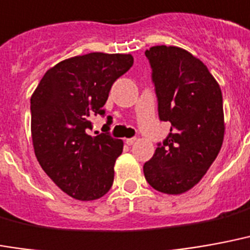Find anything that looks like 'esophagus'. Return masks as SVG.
I'll return each mask as SVG.
<instances>
[{"label":"esophagus","mask_w":250,"mask_h":250,"mask_svg":"<svg viewBox=\"0 0 250 250\" xmlns=\"http://www.w3.org/2000/svg\"><path fill=\"white\" fill-rule=\"evenodd\" d=\"M125 143L128 146H132V144L136 143V138H130V139H125Z\"/></svg>","instance_id":"34e87169"}]
</instances>
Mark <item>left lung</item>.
<instances>
[{
	"label": "left lung",
	"mask_w": 250,
	"mask_h": 250,
	"mask_svg": "<svg viewBox=\"0 0 250 250\" xmlns=\"http://www.w3.org/2000/svg\"><path fill=\"white\" fill-rule=\"evenodd\" d=\"M158 114L171 128L148 162L146 180L156 191L179 195L200 182L224 139L223 95L200 59L176 46L146 50Z\"/></svg>",
	"instance_id": "left-lung-1"
}]
</instances>
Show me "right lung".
<instances>
[{
  "label": "right lung",
  "mask_w": 250,
  "mask_h": 250,
  "mask_svg": "<svg viewBox=\"0 0 250 250\" xmlns=\"http://www.w3.org/2000/svg\"><path fill=\"white\" fill-rule=\"evenodd\" d=\"M134 64L130 54H90L64 59L46 71L30 99L31 138L37 160L68 196L97 200L110 191L114 164L123 142L110 135L107 116L102 134L88 135L92 115L103 108L112 84Z\"/></svg>",
  "instance_id": "right-lung-1"
}]
</instances>
